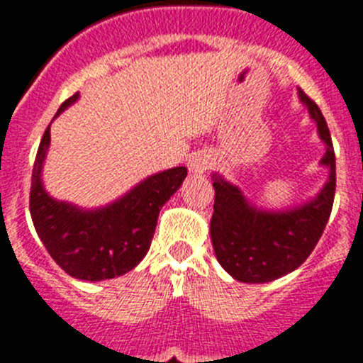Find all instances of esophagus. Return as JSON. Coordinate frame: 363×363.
Returning <instances> with one entry per match:
<instances>
[{
    "label": "esophagus",
    "mask_w": 363,
    "mask_h": 363,
    "mask_svg": "<svg viewBox=\"0 0 363 363\" xmlns=\"http://www.w3.org/2000/svg\"><path fill=\"white\" fill-rule=\"evenodd\" d=\"M209 169V160L205 158V156H192V160L189 162V171L194 172V174H203L205 171Z\"/></svg>",
    "instance_id": "obj_1"
}]
</instances>
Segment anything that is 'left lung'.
<instances>
[{
    "label": "left lung",
    "mask_w": 363,
    "mask_h": 363,
    "mask_svg": "<svg viewBox=\"0 0 363 363\" xmlns=\"http://www.w3.org/2000/svg\"><path fill=\"white\" fill-rule=\"evenodd\" d=\"M301 101L318 125L327 150L322 163L329 167V179L320 194L303 207L285 213H265L247 205L238 187L214 179V213L211 240L220 265L234 280L265 284L300 267L316 247L333 211L336 191V160L329 127L322 111L300 91Z\"/></svg>",
    "instance_id": "1"
}]
</instances>
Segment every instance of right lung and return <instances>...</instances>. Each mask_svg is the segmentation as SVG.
Wrapping results in <instances>:
<instances>
[{"label": "right lung", "mask_w": 363, "mask_h": 363, "mask_svg": "<svg viewBox=\"0 0 363 363\" xmlns=\"http://www.w3.org/2000/svg\"><path fill=\"white\" fill-rule=\"evenodd\" d=\"M78 92L63 101H76ZM47 127L38 147L30 182V216L36 233L67 274L78 280H111L133 271L149 251L160 209L184 184L187 169L174 167L147 178L116 203L98 211H79L56 201L43 191L41 163L50 143Z\"/></svg>", "instance_id": "obj_1"}]
</instances>
